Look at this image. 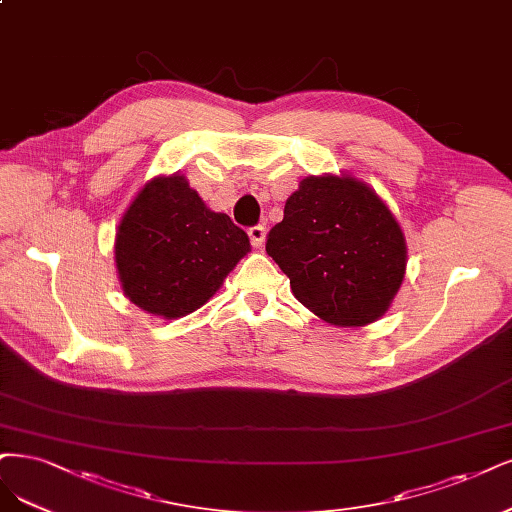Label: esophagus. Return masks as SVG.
<instances>
[{
  "label": "esophagus",
  "instance_id": "34e87169",
  "mask_svg": "<svg viewBox=\"0 0 512 512\" xmlns=\"http://www.w3.org/2000/svg\"><path fill=\"white\" fill-rule=\"evenodd\" d=\"M248 235H250V241H252L254 248H262L264 239H267V228H264V226H252L250 231H248Z\"/></svg>",
  "mask_w": 512,
  "mask_h": 512
}]
</instances>
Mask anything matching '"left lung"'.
Instances as JSON below:
<instances>
[{
  "label": "left lung",
  "mask_w": 512,
  "mask_h": 512,
  "mask_svg": "<svg viewBox=\"0 0 512 512\" xmlns=\"http://www.w3.org/2000/svg\"><path fill=\"white\" fill-rule=\"evenodd\" d=\"M267 254L290 277L296 301L341 328L377 322L407 273V239L392 209L349 173L301 180Z\"/></svg>",
  "instance_id": "obj_1"
}]
</instances>
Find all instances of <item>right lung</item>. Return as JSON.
<instances>
[{
	"label": "right lung",
	"instance_id": "add662e5",
	"mask_svg": "<svg viewBox=\"0 0 512 512\" xmlns=\"http://www.w3.org/2000/svg\"><path fill=\"white\" fill-rule=\"evenodd\" d=\"M252 250L250 237L209 209L186 175H156L122 214L114 262L125 296L142 311L178 320L203 307Z\"/></svg>",
	"mask_w": 512,
	"mask_h": 512
}]
</instances>
